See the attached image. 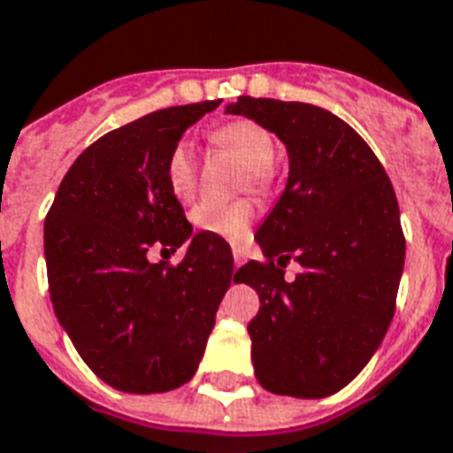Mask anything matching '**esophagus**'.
<instances>
[{
    "label": "esophagus",
    "mask_w": 453,
    "mask_h": 453,
    "mask_svg": "<svg viewBox=\"0 0 453 453\" xmlns=\"http://www.w3.org/2000/svg\"><path fill=\"white\" fill-rule=\"evenodd\" d=\"M245 262V252L241 248H234V266H241V264Z\"/></svg>",
    "instance_id": "1"
}]
</instances>
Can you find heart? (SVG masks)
<instances>
[{
	"mask_svg": "<svg viewBox=\"0 0 453 453\" xmlns=\"http://www.w3.org/2000/svg\"><path fill=\"white\" fill-rule=\"evenodd\" d=\"M212 142L241 158L250 168V180L257 187L266 182V168H271L276 158V142L266 128L255 121H231L212 130ZM165 182L170 194L180 203H189L196 196L198 177L194 154L187 142L173 147L165 164ZM255 219V205L250 201H234V203H201L191 212V222L198 231L219 236L231 243H241L250 234V224Z\"/></svg>",
	"mask_w": 453,
	"mask_h": 453,
	"instance_id": "obj_1",
	"label": "heart"
}]
</instances>
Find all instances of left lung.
Masks as SVG:
<instances>
[{"label": "left lung", "mask_w": 453, "mask_h": 453, "mask_svg": "<svg viewBox=\"0 0 453 453\" xmlns=\"http://www.w3.org/2000/svg\"><path fill=\"white\" fill-rule=\"evenodd\" d=\"M226 114L276 133L289 158L255 234L269 264L236 271L262 303L248 325L257 381L276 395L327 397L363 372L393 320L404 269L395 191L363 137L323 107L243 96ZM289 256L303 266L292 284L280 269Z\"/></svg>", "instance_id": "obj_1"}]
</instances>
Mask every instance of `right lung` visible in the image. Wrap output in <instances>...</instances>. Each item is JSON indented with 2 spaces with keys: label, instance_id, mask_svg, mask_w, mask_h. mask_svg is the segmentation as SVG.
I'll list each match as a JSON object with an SVG mask.
<instances>
[{
  "label": "right lung",
  "instance_id": "obj_1",
  "mask_svg": "<svg viewBox=\"0 0 453 453\" xmlns=\"http://www.w3.org/2000/svg\"><path fill=\"white\" fill-rule=\"evenodd\" d=\"M219 103L151 111L100 137L67 170L43 222L58 323L124 393H165L196 374L231 285L226 241L194 234L165 182L173 147ZM182 244L177 267L149 262L151 247Z\"/></svg>",
  "mask_w": 453,
  "mask_h": 453
}]
</instances>
